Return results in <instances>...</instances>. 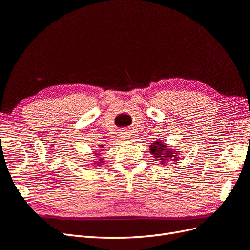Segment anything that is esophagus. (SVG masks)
<instances>
[{
    "mask_svg": "<svg viewBox=\"0 0 250 250\" xmlns=\"http://www.w3.org/2000/svg\"><path fill=\"white\" fill-rule=\"evenodd\" d=\"M121 136H122L123 138H127V137H129V134L126 133V132H124V133L121 134Z\"/></svg>",
    "mask_w": 250,
    "mask_h": 250,
    "instance_id": "esophagus-1",
    "label": "esophagus"
}]
</instances>
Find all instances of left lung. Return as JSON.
<instances>
[{
    "instance_id": "left-lung-1",
    "label": "left lung",
    "mask_w": 250,
    "mask_h": 250,
    "mask_svg": "<svg viewBox=\"0 0 250 250\" xmlns=\"http://www.w3.org/2000/svg\"><path fill=\"white\" fill-rule=\"evenodd\" d=\"M150 152L154 155V158L160 162V164H165L168 160L175 161L178 159L176 158L177 153H174L172 149H168L166 144H163L161 141H155L150 146Z\"/></svg>"
}]
</instances>
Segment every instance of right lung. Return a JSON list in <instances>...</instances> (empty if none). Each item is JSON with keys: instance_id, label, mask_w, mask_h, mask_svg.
<instances>
[{"instance_id": "add662e5", "label": "right lung", "mask_w": 250, "mask_h": 250, "mask_svg": "<svg viewBox=\"0 0 250 250\" xmlns=\"http://www.w3.org/2000/svg\"><path fill=\"white\" fill-rule=\"evenodd\" d=\"M97 155H99V154H97ZM101 162H103V161H101Z\"/></svg>"}]
</instances>
